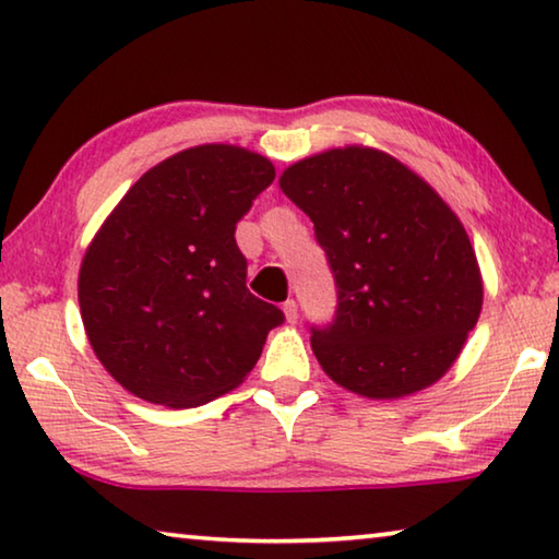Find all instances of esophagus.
<instances>
[{
	"label": "esophagus",
	"instance_id": "1",
	"mask_svg": "<svg viewBox=\"0 0 559 559\" xmlns=\"http://www.w3.org/2000/svg\"><path fill=\"white\" fill-rule=\"evenodd\" d=\"M283 313H286L288 323H296V320H298V302L293 300V298H288L286 302H283Z\"/></svg>",
	"mask_w": 559,
	"mask_h": 559
}]
</instances>
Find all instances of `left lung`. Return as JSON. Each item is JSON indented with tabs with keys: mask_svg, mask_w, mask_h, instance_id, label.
<instances>
[{
	"mask_svg": "<svg viewBox=\"0 0 559 559\" xmlns=\"http://www.w3.org/2000/svg\"><path fill=\"white\" fill-rule=\"evenodd\" d=\"M278 185L310 216L335 276V320L310 337L323 372L367 400L439 382L484 308L476 251L451 206L365 145L298 159Z\"/></svg>",
	"mask_w": 559,
	"mask_h": 559,
	"instance_id": "8db88e82",
	"label": "left lung"
}]
</instances>
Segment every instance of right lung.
Instances as JSON below:
<instances>
[{
  "label": "right lung",
  "instance_id": "right-lung-1",
  "mask_svg": "<svg viewBox=\"0 0 559 559\" xmlns=\"http://www.w3.org/2000/svg\"><path fill=\"white\" fill-rule=\"evenodd\" d=\"M273 177L271 159L246 147H187L150 167L100 224L81 261V320L130 394L185 409L253 370L283 313L246 288L234 231Z\"/></svg>",
  "mask_w": 559,
  "mask_h": 559
}]
</instances>
